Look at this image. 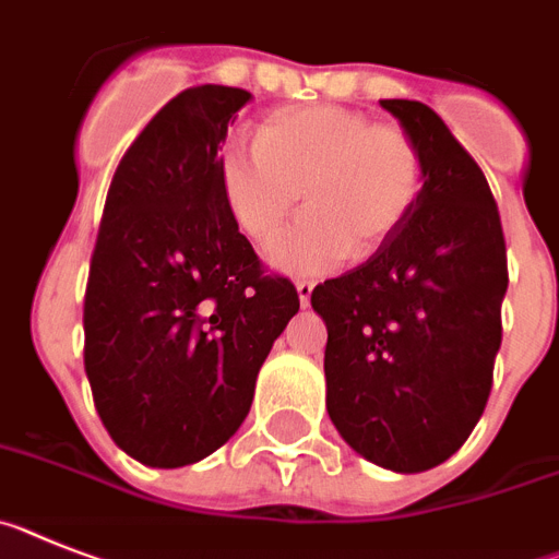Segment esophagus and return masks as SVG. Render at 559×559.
I'll use <instances>...</instances> for the list:
<instances>
[{"mask_svg":"<svg viewBox=\"0 0 559 559\" xmlns=\"http://www.w3.org/2000/svg\"><path fill=\"white\" fill-rule=\"evenodd\" d=\"M295 289H298L300 307H309V300H312V289H314V281H298V284H295Z\"/></svg>","mask_w":559,"mask_h":559,"instance_id":"1","label":"esophagus"}]
</instances>
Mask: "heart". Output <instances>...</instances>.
Returning <instances> with one entry per match:
<instances>
[{"mask_svg":"<svg viewBox=\"0 0 559 559\" xmlns=\"http://www.w3.org/2000/svg\"><path fill=\"white\" fill-rule=\"evenodd\" d=\"M259 143H230L219 174L227 211L255 241L270 239L300 205L309 211L266 247V261L289 275H320L354 255L380 250L414 211L421 154L400 126L373 123L348 106L273 111Z\"/></svg>","mask_w":559,"mask_h":559,"instance_id":"obj_1","label":"heart"}]
</instances>
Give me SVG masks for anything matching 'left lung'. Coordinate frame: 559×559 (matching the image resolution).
I'll return each mask as SVG.
<instances>
[{
    "label": "left lung",
    "mask_w": 559,
    "mask_h": 559,
    "mask_svg": "<svg viewBox=\"0 0 559 559\" xmlns=\"http://www.w3.org/2000/svg\"><path fill=\"white\" fill-rule=\"evenodd\" d=\"M421 154V191L366 264L314 286L326 407L377 467L425 473L481 419L501 348L507 241L489 182L419 100H380Z\"/></svg>",
    "instance_id": "8db88e82"
}]
</instances>
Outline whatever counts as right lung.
Segmentation results:
<instances>
[{"instance_id": "right-lung-1", "label": "right lung", "mask_w": 559, "mask_h": 559, "mask_svg": "<svg viewBox=\"0 0 559 559\" xmlns=\"http://www.w3.org/2000/svg\"><path fill=\"white\" fill-rule=\"evenodd\" d=\"M247 90L179 92L111 177L84 298V368L111 441L186 467L250 414L255 377L300 300L264 275L227 211L219 148Z\"/></svg>"}]
</instances>
